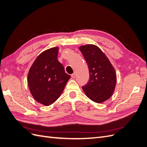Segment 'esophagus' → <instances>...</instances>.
Returning <instances> with one entry per match:
<instances>
[{
	"label": "esophagus",
	"instance_id": "esophagus-1",
	"mask_svg": "<svg viewBox=\"0 0 147 147\" xmlns=\"http://www.w3.org/2000/svg\"><path fill=\"white\" fill-rule=\"evenodd\" d=\"M75 76H76V74H75V72H74V74L71 75V77H72V78H74L75 77Z\"/></svg>",
	"mask_w": 147,
	"mask_h": 147
}]
</instances>
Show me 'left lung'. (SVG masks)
I'll return each instance as SVG.
<instances>
[{
    "mask_svg": "<svg viewBox=\"0 0 147 147\" xmlns=\"http://www.w3.org/2000/svg\"><path fill=\"white\" fill-rule=\"evenodd\" d=\"M88 64L90 80L82 86L83 91L91 100L101 103L109 99L115 90L117 75L107 57L94 45L79 48Z\"/></svg>",
    "mask_w": 147,
    "mask_h": 147,
    "instance_id": "left-lung-1",
    "label": "left lung"
}]
</instances>
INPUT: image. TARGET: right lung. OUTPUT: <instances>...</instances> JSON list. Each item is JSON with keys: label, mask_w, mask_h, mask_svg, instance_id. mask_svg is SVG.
Segmentation results:
<instances>
[{"label": "right lung", "mask_w": 147, "mask_h": 147, "mask_svg": "<svg viewBox=\"0 0 147 147\" xmlns=\"http://www.w3.org/2000/svg\"><path fill=\"white\" fill-rule=\"evenodd\" d=\"M57 47L42 53L31 66L28 76L29 88L34 98L47 106L59 98L70 78L57 60Z\"/></svg>", "instance_id": "1"}]
</instances>
